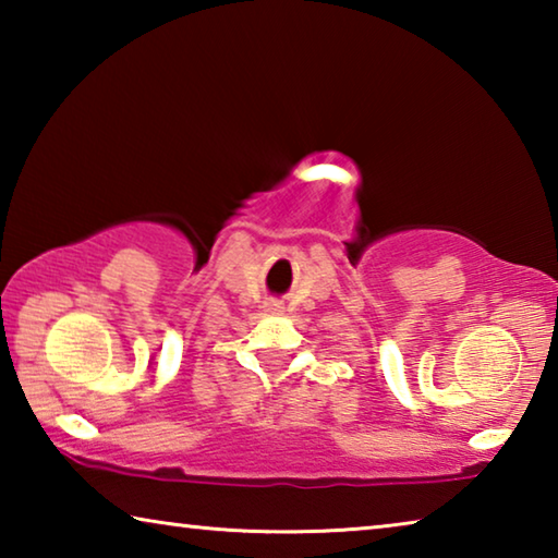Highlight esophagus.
Wrapping results in <instances>:
<instances>
[{
    "mask_svg": "<svg viewBox=\"0 0 558 558\" xmlns=\"http://www.w3.org/2000/svg\"><path fill=\"white\" fill-rule=\"evenodd\" d=\"M270 310H272V307H270Z\"/></svg>",
    "mask_w": 558,
    "mask_h": 558,
    "instance_id": "1",
    "label": "esophagus"
}]
</instances>
